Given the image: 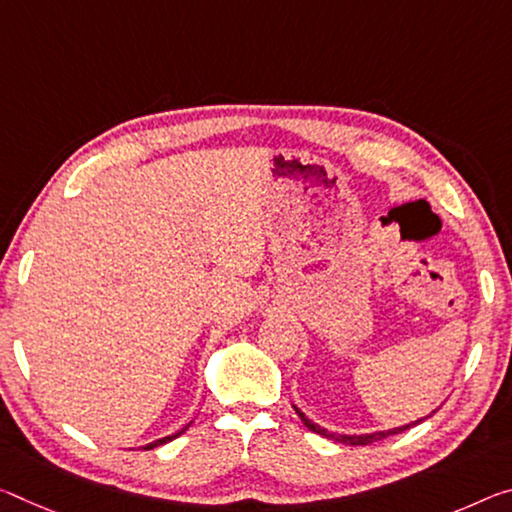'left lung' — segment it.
Returning <instances> with one entry per match:
<instances>
[{"label":"left lung","instance_id":"left-lung-1","mask_svg":"<svg viewBox=\"0 0 512 512\" xmlns=\"http://www.w3.org/2000/svg\"><path fill=\"white\" fill-rule=\"evenodd\" d=\"M294 410L298 412V417L303 419V424L310 428L312 433H316V435H323V437H328V440H335V442H342V444H348V446H364V444H371V442H378V440H385V437H389V435H396V433H403V431H408V428H412V426H417L419 421H424V419H417V421H412V424H405V426H399V428H387V431H376V433H364V435H339V433H330V431H326V428H321L319 424H314L312 419H307L303 412H300L296 405H294Z\"/></svg>","mask_w":512,"mask_h":512}]
</instances>
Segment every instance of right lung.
Masks as SVG:
<instances>
[{"label":"right lung","instance_id":"right-lung-1","mask_svg":"<svg viewBox=\"0 0 512 512\" xmlns=\"http://www.w3.org/2000/svg\"><path fill=\"white\" fill-rule=\"evenodd\" d=\"M191 424H186L184 428H182V431H177V433H173V435H168V437H161V440H154V442H150V444H145L143 446V449L145 451H150V449H157V446H161V444H166V442H170V440H175V437H180L184 431H186V428H189Z\"/></svg>","mask_w":512,"mask_h":512}]
</instances>
